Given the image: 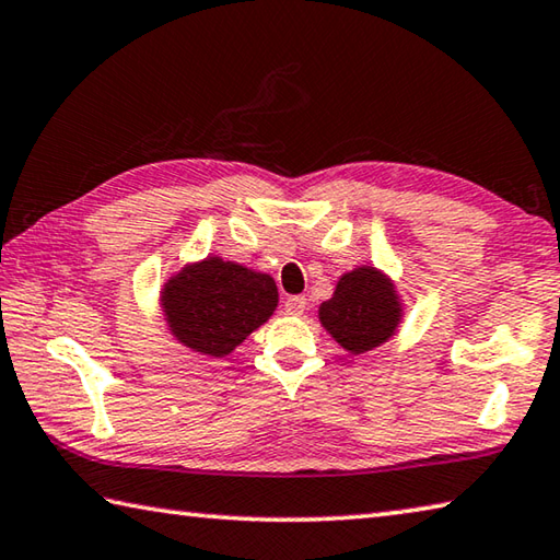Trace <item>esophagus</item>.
Listing matches in <instances>:
<instances>
[{
  "instance_id": "1",
  "label": "esophagus",
  "mask_w": 560,
  "mask_h": 560,
  "mask_svg": "<svg viewBox=\"0 0 560 560\" xmlns=\"http://www.w3.org/2000/svg\"><path fill=\"white\" fill-rule=\"evenodd\" d=\"M306 296H289L287 303H283V308H287L289 315H301L303 311H306Z\"/></svg>"
}]
</instances>
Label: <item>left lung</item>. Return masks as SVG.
I'll return each instance as SVG.
<instances>
[{
	"label": "left lung",
	"mask_w": 560,
	"mask_h": 560,
	"mask_svg": "<svg viewBox=\"0 0 560 560\" xmlns=\"http://www.w3.org/2000/svg\"><path fill=\"white\" fill-rule=\"evenodd\" d=\"M320 323L345 350L370 352L394 335L401 306L392 281L372 267H360L338 281L330 301L320 306Z\"/></svg>",
	"instance_id": "8db88e82"
}]
</instances>
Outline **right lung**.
<instances>
[{
	"label": "right lung",
	"instance_id": "obj_1",
	"mask_svg": "<svg viewBox=\"0 0 560 560\" xmlns=\"http://www.w3.org/2000/svg\"><path fill=\"white\" fill-rule=\"evenodd\" d=\"M171 332L210 358L230 354L267 323L279 303L277 283L235 261L208 257L166 283L161 296Z\"/></svg>",
	"mask_w": 560,
	"mask_h": 560
}]
</instances>
